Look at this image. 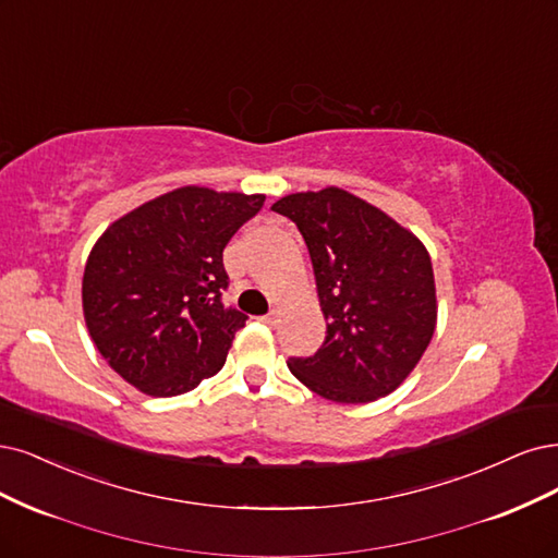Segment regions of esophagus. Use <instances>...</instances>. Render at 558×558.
Masks as SVG:
<instances>
[{"label": "esophagus", "instance_id": "esophagus-1", "mask_svg": "<svg viewBox=\"0 0 558 558\" xmlns=\"http://www.w3.org/2000/svg\"><path fill=\"white\" fill-rule=\"evenodd\" d=\"M277 316H279V314H277V312L272 310L270 314H265V316H260V320H263L265 325H275V323H277Z\"/></svg>", "mask_w": 558, "mask_h": 558}]
</instances>
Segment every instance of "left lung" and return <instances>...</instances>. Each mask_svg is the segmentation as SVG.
Instances as JSON below:
<instances>
[{
  "instance_id": "1",
  "label": "left lung",
  "mask_w": 558,
  "mask_h": 558,
  "mask_svg": "<svg viewBox=\"0 0 558 558\" xmlns=\"http://www.w3.org/2000/svg\"><path fill=\"white\" fill-rule=\"evenodd\" d=\"M310 248L328 332L312 357L288 369L337 403H369L395 392L436 330L432 258L409 228L339 186L283 196Z\"/></svg>"
}]
</instances>
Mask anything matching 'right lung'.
Here are the masks:
<instances>
[{"label":"right lung","instance_id":"1","mask_svg":"<svg viewBox=\"0 0 558 558\" xmlns=\"http://www.w3.org/2000/svg\"><path fill=\"white\" fill-rule=\"evenodd\" d=\"M263 194L180 186L112 221L83 275L89 337L110 367L149 397L215 376L246 316L226 310L223 248Z\"/></svg>","mask_w":558,"mask_h":558}]
</instances>
